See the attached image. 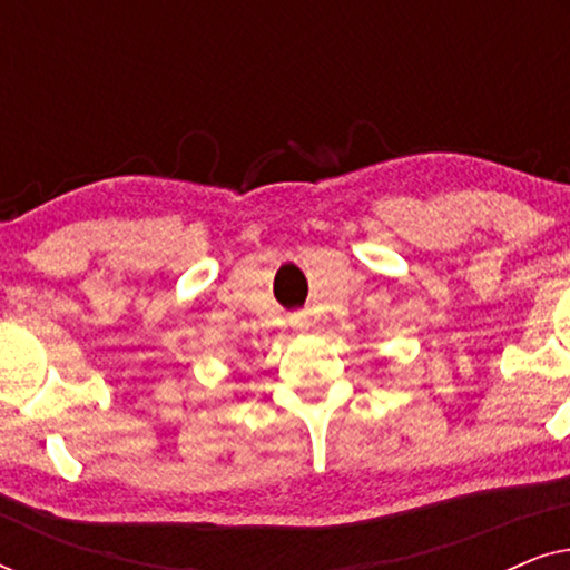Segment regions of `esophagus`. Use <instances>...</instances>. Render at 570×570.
Segmentation results:
<instances>
[{"mask_svg":"<svg viewBox=\"0 0 570 570\" xmlns=\"http://www.w3.org/2000/svg\"><path fill=\"white\" fill-rule=\"evenodd\" d=\"M291 326L295 332H308L311 330V318L306 314H293L291 316Z\"/></svg>","mask_w":570,"mask_h":570,"instance_id":"esophagus-1","label":"esophagus"}]
</instances>
